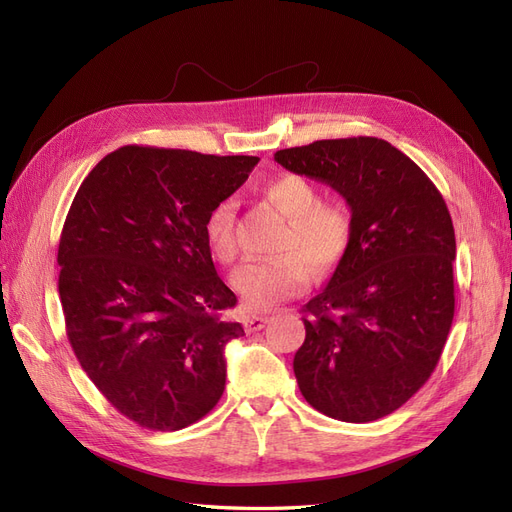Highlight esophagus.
<instances>
[{
    "mask_svg": "<svg viewBox=\"0 0 512 512\" xmlns=\"http://www.w3.org/2000/svg\"><path fill=\"white\" fill-rule=\"evenodd\" d=\"M267 322H269V318H267V316H256V314H247V316H245V320H243L247 333H254V331L265 329V324H267Z\"/></svg>",
    "mask_w": 512,
    "mask_h": 512,
    "instance_id": "34e87169",
    "label": "esophagus"
}]
</instances>
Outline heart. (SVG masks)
<instances>
[{
	"instance_id": "heart-1",
	"label": "heart",
	"mask_w": 512,
	"mask_h": 512,
	"mask_svg": "<svg viewBox=\"0 0 512 512\" xmlns=\"http://www.w3.org/2000/svg\"><path fill=\"white\" fill-rule=\"evenodd\" d=\"M269 203L288 220V228L275 258L247 260L232 273V286L243 303L265 312L286 299L299 297L307 288L312 267L331 273L346 256L352 241V213L342 200H322L314 181L286 173L265 183ZM237 203L224 198L205 220V237L220 260H232L237 252Z\"/></svg>"
}]
</instances>
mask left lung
Listing matches in <instances>:
<instances>
[{"instance_id": "1", "label": "left lung", "mask_w": 512, "mask_h": 512, "mask_svg": "<svg viewBox=\"0 0 512 512\" xmlns=\"http://www.w3.org/2000/svg\"><path fill=\"white\" fill-rule=\"evenodd\" d=\"M290 173L331 185L352 241L329 284L303 305L294 376L305 401L344 423L395 412L436 369L455 316V230L431 179L374 136L275 153Z\"/></svg>"}]
</instances>
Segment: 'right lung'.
<instances>
[{"instance_id":"right-lung-1","label":"right lung","mask_w":512,"mask_h":512,"mask_svg":"<svg viewBox=\"0 0 512 512\" xmlns=\"http://www.w3.org/2000/svg\"><path fill=\"white\" fill-rule=\"evenodd\" d=\"M256 164L126 145L72 200L57 252L68 342L136 425L183 429L224 393V348L245 331L224 316L237 297L215 271L205 220Z\"/></svg>"}]
</instances>
